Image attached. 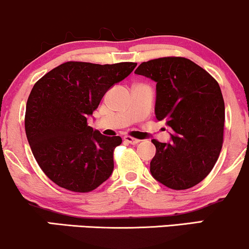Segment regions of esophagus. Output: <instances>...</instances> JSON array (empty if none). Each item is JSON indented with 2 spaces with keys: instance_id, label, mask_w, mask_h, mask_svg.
I'll return each instance as SVG.
<instances>
[{
  "instance_id": "obj_1",
  "label": "esophagus",
  "mask_w": 249,
  "mask_h": 249,
  "mask_svg": "<svg viewBox=\"0 0 249 249\" xmlns=\"http://www.w3.org/2000/svg\"><path fill=\"white\" fill-rule=\"evenodd\" d=\"M124 140L127 143H129V144H137V143L140 142V140L134 139V137H130V136H124Z\"/></svg>"
}]
</instances>
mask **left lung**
Masks as SVG:
<instances>
[{"label": "left lung", "instance_id": "obj_1", "mask_svg": "<svg viewBox=\"0 0 249 249\" xmlns=\"http://www.w3.org/2000/svg\"><path fill=\"white\" fill-rule=\"evenodd\" d=\"M135 73L156 83L155 115L172 129L170 142L151 141L156 147L151 176L174 190L197 185L211 172L223 147L225 104L219 84L182 57L145 61Z\"/></svg>", "mask_w": 249, "mask_h": 249}]
</instances>
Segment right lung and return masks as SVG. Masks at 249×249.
<instances>
[{"label":"right lung","instance_id":"obj_1","mask_svg":"<svg viewBox=\"0 0 249 249\" xmlns=\"http://www.w3.org/2000/svg\"><path fill=\"white\" fill-rule=\"evenodd\" d=\"M136 65L67 61L32 87L25 109L26 139L38 165L58 186L89 192L110 177L113 151L122 139L93 130L87 118Z\"/></svg>","mask_w":249,"mask_h":249}]
</instances>
